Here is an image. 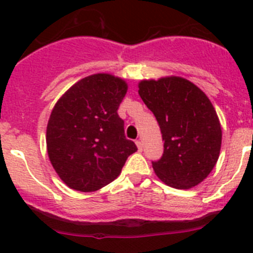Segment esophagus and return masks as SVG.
Returning <instances> with one entry per match:
<instances>
[{"label":"esophagus","instance_id":"obj_1","mask_svg":"<svg viewBox=\"0 0 253 253\" xmlns=\"http://www.w3.org/2000/svg\"><path fill=\"white\" fill-rule=\"evenodd\" d=\"M135 144H137V147H138V149H139V151H143V143H142V140L137 139V140H135Z\"/></svg>","mask_w":253,"mask_h":253}]
</instances>
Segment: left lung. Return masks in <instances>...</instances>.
Here are the masks:
<instances>
[{"instance_id":"1","label":"left lung","mask_w":253,"mask_h":253,"mask_svg":"<svg viewBox=\"0 0 253 253\" xmlns=\"http://www.w3.org/2000/svg\"><path fill=\"white\" fill-rule=\"evenodd\" d=\"M138 87L165 142L161 160L152 162L156 175L175 189L199 185L216 165L222 146L213 104L196 84L177 76L143 80Z\"/></svg>"}]
</instances>
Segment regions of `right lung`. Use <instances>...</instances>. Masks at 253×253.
Listing matches in <instances>:
<instances>
[{
	"label": "right lung",
	"instance_id": "add662e5",
	"mask_svg": "<svg viewBox=\"0 0 253 253\" xmlns=\"http://www.w3.org/2000/svg\"><path fill=\"white\" fill-rule=\"evenodd\" d=\"M128 91L124 80L96 73L76 82L62 95L46 125V151L60 180L90 193L110 184L126 158L137 151L124 135L118 115Z\"/></svg>",
	"mask_w": 253,
	"mask_h": 253
}]
</instances>
